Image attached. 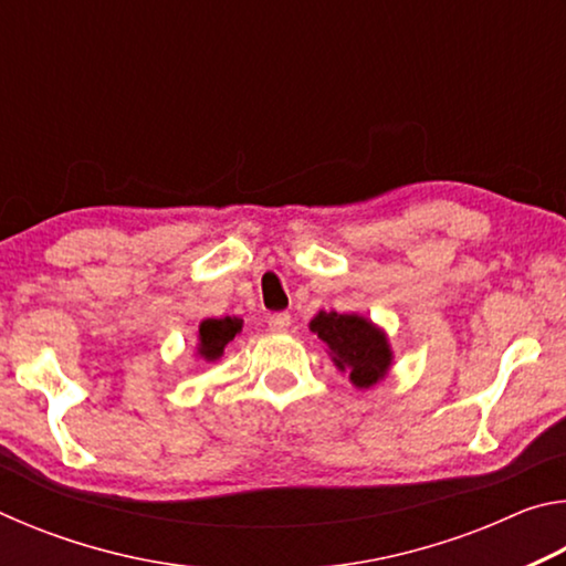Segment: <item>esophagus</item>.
Returning <instances> with one entry per match:
<instances>
[{"instance_id":"obj_1","label":"esophagus","mask_w":566,"mask_h":566,"mask_svg":"<svg viewBox=\"0 0 566 566\" xmlns=\"http://www.w3.org/2000/svg\"><path fill=\"white\" fill-rule=\"evenodd\" d=\"M290 324H292V317L286 312L270 314V319H266V327H270V332H274V334H284L286 329H290Z\"/></svg>"}]
</instances>
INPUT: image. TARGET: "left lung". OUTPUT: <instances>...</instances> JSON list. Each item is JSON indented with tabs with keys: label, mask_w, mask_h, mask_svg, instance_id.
<instances>
[{
	"label": "left lung",
	"mask_w": 566,
	"mask_h": 566,
	"mask_svg": "<svg viewBox=\"0 0 566 566\" xmlns=\"http://www.w3.org/2000/svg\"><path fill=\"white\" fill-rule=\"evenodd\" d=\"M310 327L322 342L329 344L337 367L352 369L349 377L357 387H369L385 377L391 359L389 344L385 334L371 327L367 319L357 314L319 312Z\"/></svg>",
	"instance_id": "8db88e82"
}]
</instances>
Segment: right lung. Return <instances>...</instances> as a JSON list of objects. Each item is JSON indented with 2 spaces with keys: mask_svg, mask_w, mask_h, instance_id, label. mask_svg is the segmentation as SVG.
Listing matches in <instances>:
<instances>
[{
  "mask_svg": "<svg viewBox=\"0 0 566 566\" xmlns=\"http://www.w3.org/2000/svg\"><path fill=\"white\" fill-rule=\"evenodd\" d=\"M239 329H242V324L234 317L202 322V327H199V354L209 361L222 357L224 347L237 337Z\"/></svg>",
  "mask_w": 566,
  "mask_h": 566,
  "instance_id": "right-lung-1",
  "label": "right lung"
}]
</instances>
